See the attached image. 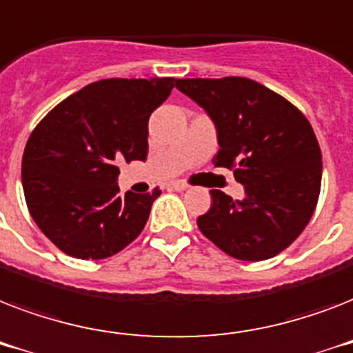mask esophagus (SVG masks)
<instances>
[{"mask_svg": "<svg viewBox=\"0 0 353 353\" xmlns=\"http://www.w3.org/2000/svg\"><path fill=\"white\" fill-rule=\"evenodd\" d=\"M170 188H174V190H179V192H181V190H187L188 185L185 181H172Z\"/></svg>", "mask_w": 353, "mask_h": 353, "instance_id": "1", "label": "esophagus"}]
</instances>
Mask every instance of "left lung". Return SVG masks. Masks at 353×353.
<instances>
[{
	"mask_svg": "<svg viewBox=\"0 0 353 353\" xmlns=\"http://www.w3.org/2000/svg\"><path fill=\"white\" fill-rule=\"evenodd\" d=\"M177 90L209 113L218 130L214 166L232 168L245 198L210 190L199 231L229 256L260 262L301 236L321 194L323 154L304 113L243 77L181 79Z\"/></svg>",
	"mask_w": 353,
	"mask_h": 353,
	"instance_id": "8db88e82",
	"label": "left lung"
}]
</instances>
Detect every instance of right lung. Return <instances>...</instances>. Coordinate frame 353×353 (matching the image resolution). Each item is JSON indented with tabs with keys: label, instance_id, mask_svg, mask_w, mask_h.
Segmentation results:
<instances>
[{
	"label": "right lung",
	"instance_id": "add662e5",
	"mask_svg": "<svg viewBox=\"0 0 353 353\" xmlns=\"http://www.w3.org/2000/svg\"><path fill=\"white\" fill-rule=\"evenodd\" d=\"M176 79H106L63 99L32 130L23 159L25 201L62 252L102 260L130 245L159 198L117 185L119 161L146 159L148 119Z\"/></svg>",
	"mask_w": 353,
	"mask_h": 353
}]
</instances>
